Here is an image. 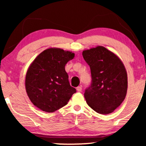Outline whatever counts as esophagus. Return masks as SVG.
Wrapping results in <instances>:
<instances>
[{
	"mask_svg": "<svg viewBox=\"0 0 146 146\" xmlns=\"http://www.w3.org/2000/svg\"><path fill=\"white\" fill-rule=\"evenodd\" d=\"M76 90L78 91V92H81L82 91V86H78L77 88H76Z\"/></svg>",
	"mask_w": 146,
	"mask_h": 146,
	"instance_id": "obj_1",
	"label": "esophagus"
}]
</instances>
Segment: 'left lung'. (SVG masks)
<instances>
[{"label": "left lung", "mask_w": 146, "mask_h": 146, "mask_svg": "<svg viewBox=\"0 0 146 146\" xmlns=\"http://www.w3.org/2000/svg\"><path fill=\"white\" fill-rule=\"evenodd\" d=\"M90 68L92 81L85 90L88 105L96 112L108 114L124 100L127 88V72L114 54L103 46L83 51Z\"/></svg>", "instance_id": "1"}]
</instances>
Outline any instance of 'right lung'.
<instances>
[{"instance_id": "right-lung-1", "label": "right lung", "mask_w": 146, "mask_h": 146, "mask_svg": "<svg viewBox=\"0 0 146 146\" xmlns=\"http://www.w3.org/2000/svg\"><path fill=\"white\" fill-rule=\"evenodd\" d=\"M74 54L60 48H48L36 58L26 75V90L35 106L54 112L68 102L76 90L72 87L65 65Z\"/></svg>"}]
</instances>
